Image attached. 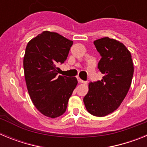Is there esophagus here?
<instances>
[{
    "mask_svg": "<svg viewBox=\"0 0 147 147\" xmlns=\"http://www.w3.org/2000/svg\"><path fill=\"white\" fill-rule=\"evenodd\" d=\"M77 80H78V82H80V83H86V82L83 81V80H81V79H80V77H78Z\"/></svg>",
    "mask_w": 147,
    "mask_h": 147,
    "instance_id": "1",
    "label": "esophagus"
}]
</instances>
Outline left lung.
Listing matches in <instances>:
<instances>
[{"instance_id": "1", "label": "left lung", "mask_w": 147, "mask_h": 147, "mask_svg": "<svg viewBox=\"0 0 147 147\" xmlns=\"http://www.w3.org/2000/svg\"><path fill=\"white\" fill-rule=\"evenodd\" d=\"M102 58L98 68L104 76L89 83V90L83 98L91 115L102 117L119 107L129 91L134 72L132 57L125 45L109 37L95 40Z\"/></svg>"}]
</instances>
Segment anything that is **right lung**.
I'll return each mask as SVG.
<instances>
[{"instance_id": "1", "label": "right lung", "mask_w": 147, "mask_h": 147, "mask_svg": "<svg viewBox=\"0 0 147 147\" xmlns=\"http://www.w3.org/2000/svg\"><path fill=\"white\" fill-rule=\"evenodd\" d=\"M73 41L56 32L45 31L28 42L23 58L27 89L34 105L48 117H59L77 85L76 77L59 75Z\"/></svg>"}]
</instances>
